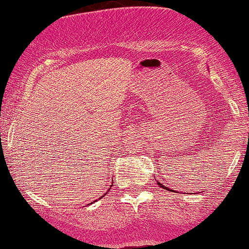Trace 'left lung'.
<instances>
[{
    "mask_svg": "<svg viewBox=\"0 0 249 249\" xmlns=\"http://www.w3.org/2000/svg\"><path fill=\"white\" fill-rule=\"evenodd\" d=\"M159 185H161L160 182H159ZM161 186H162V185H161ZM162 187H165V186H162ZM165 188H166V190H168V191H173V190H170V188H167V187H165Z\"/></svg>",
    "mask_w": 249,
    "mask_h": 249,
    "instance_id": "obj_1",
    "label": "left lung"
}]
</instances>
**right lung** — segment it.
<instances>
[{
  "label": "right lung",
  "mask_w": 249,
  "mask_h": 249,
  "mask_svg": "<svg viewBox=\"0 0 249 249\" xmlns=\"http://www.w3.org/2000/svg\"><path fill=\"white\" fill-rule=\"evenodd\" d=\"M111 186H112V185H111ZM105 194H107V193H105ZM105 194H104V196H105ZM101 198H103V196H101ZM93 202H95V201H93Z\"/></svg>",
  "instance_id": "obj_1"
}]
</instances>
